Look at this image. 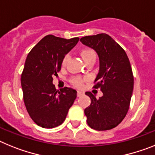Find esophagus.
Instances as JSON below:
<instances>
[{"instance_id": "1", "label": "esophagus", "mask_w": 155, "mask_h": 155, "mask_svg": "<svg viewBox=\"0 0 155 155\" xmlns=\"http://www.w3.org/2000/svg\"><path fill=\"white\" fill-rule=\"evenodd\" d=\"M83 94V92H82V91H77V97L82 96Z\"/></svg>"}]
</instances>
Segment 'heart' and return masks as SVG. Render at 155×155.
I'll return each instance as SVG.
<instances>
[{"label": "heart", "mask_w": 155, "mask_h": 155, "mask_svg": "<svg viewBox=\"0 0 155 155\" xmlns=\"http://www.w3.org/2000/svg\"><path fill=\"white\" fill-rule=\"evenodd\" d=\"M80 54H81V56L83 57V60H84L86 63L90 61H96V53H95L94 50L91 49V48H84V49L81 50ZM69 60V55H65L64 58H63L62 62H61L62 67L66 66ZM83 81H84V79H82L81 77H79V76H76V77H73L72 79V84L78 87H80L83 86Z\"/></svg>", "instance_id": "1"}]
</instances>
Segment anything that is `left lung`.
<instances>
[{
    "label": "left lung",
    "mask_w": 155,
    "mask_h": 155,
    "mask_svg": "<svg viewBox=\"0 0 155 155\" xmlns=\"http://www.w3.org/2000/svg\"><path fill=\"white\" fill-rule=\"evenodd\" d=\"M80 41L99 57L94 88L103 93L97 99L91 92H86L91 100L84 110L87 124L98 131L111 130L124 119L130 107L134 81L130 60L122 47L106 33L83 37Z\"/></svg>",
    "instance_id": "obj_1"
}]
</instances>
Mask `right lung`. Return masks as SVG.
Here are the masks:
<instances>
[{
	"mask_svg": "<svg viewBox=\"0 0 155 155\" xmlns=\"http://www.w3.org/2000/svg\"><path fill=\"white\" fill-rule=\"evenodd\" d=\"M79 40L48 35L27 55L21 85L26 110L39 126L51 129L62 124L76 100L77 91L69 87L57 91L53 76H58L63 58Z\"/></svg>",
	"mask_w": 155,
	"mask_h": 155,
	"instance_id": "obj_1",
	"label": "right lung"
}]
</instances>
